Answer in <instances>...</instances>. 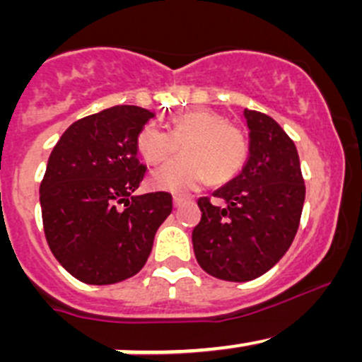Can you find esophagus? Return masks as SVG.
Listing matches in <instances>:
<instances>
[{
    "label": "esophagus",
    "mask_w": 362,
    "mask_h": 362,
    "mask_svg": "<svg viewBox=\"0 0 362 362\" xmlns=\"http://www.w3.org/2000/svg\"><path fill=\"white\" fill-rule=\"evenodd\" d=\"M182 204H184V198L182 196H173V206L180 208Z\"/></svg>",
    "instance_id": "esophagus-1"
}]
</instances>
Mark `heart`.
<instances>
[{"label":"heart","instance_id":"heart-1","mask_svg":"<svg viewBox=\"0 0 362 362\" xmlns=\"http://www.w3.org/2000/svg\"><path fill=\"white\" fill-rule=\"evenodd\" d=\"M171 129L145 124L136 138V148L145 163H164L178 152L184 156L164 164L151 175L154 189L185 194L204 182L226 184L242 171L249 154L245 134L214 110H189L173 115Z\"/></svg>","mask_w":362,"mask_h":362}]
</instances>
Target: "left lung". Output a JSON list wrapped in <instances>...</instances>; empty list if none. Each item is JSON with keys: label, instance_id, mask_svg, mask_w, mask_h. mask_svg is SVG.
<instances>
[{"label": "left lung", "instance_id": "1", "mask_svg": "<svg viewBox=\"0 0 362 362\" xmlns=\"http://www.w3.org/2000/svg\"><path fill=\"white\" fill-rule=\"evenodd\" d=\"M243 115L250 131L249 159L240 175L214 192L224 204L198 199L202 221L192 231L199 266L228 282L257 279L284 257L305 203L294 141L266 113Z\"/></svg>", "mask_w": 362, "mask_h": 362}]
</instances>
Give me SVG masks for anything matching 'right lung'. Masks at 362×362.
<instances>
[{
  "label": "right lung",
  "instance_id": "1",
  "mask_svg": "<svg viewBox=\"0 0 362 362\" xmlns=\"http://www.w3.org/2000/svg\"><path fill=\"white\" fill-rule=\"evenodd\" d=\"M152 117L133 105L93 113L73 122L50 154L40 184L43 231L80 282L108 286L136 275L171 214L168 192L133 196L145 175L136 138Z\"/></svg>",
  "mask_w": 362,
  "mask_h": 362
}]
</instances>
